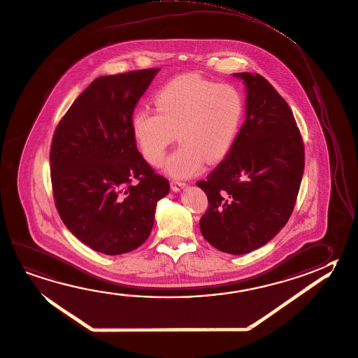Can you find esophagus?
Wrapping results in <instances>:
<instances>
[{
  "instance_id": "1",
  "label": "esophagus",
  "mask_w": 358,
  "mask_h": 358,
  "mask_svg": "<svg viewBox=\"0 0 358 358\" xmlns=\"http://www.w3.org/2000/svg\"><path fill=\"white\" fill-rule=\"evenodd\" d=\"M186 187V183L185 182L180 181H172L171 182V188H172V191H175V192H180L182 188Z\"/></svg>"
}]
</instances>
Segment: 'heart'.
I'll return each instance as SVG.
<instances>
[{
    "label": "heart",
    "mask_w": 358,
    "mask_h": 358,
    "mask_svg": "<svg viewBox=\"0 0 358 358\" xmlns=\"http://www.w3.org/2000/svg\"><path fill=\"white\" fill-rule=\"evenodd\" d=\"M155 106L157 112L133 114V137L145 161L159 166L177 133L181 145L164 164V171L176 178L197 175L205 161H224L236 142L245 110L236 87L196 74L167 83L155 96Z\"/></svg>",
    "instance_id": "obj_1"
}]
</instances>
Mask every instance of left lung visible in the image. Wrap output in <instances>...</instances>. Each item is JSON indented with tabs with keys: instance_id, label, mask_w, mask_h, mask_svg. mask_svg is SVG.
<instances>
[{
	"instance_id": "obj_1",
	"label": "left lung",
	"mask_w": 358,
	"mask_h": 358,
	"mask_svg": "<svg viewBox=\"0 0 358 358\" xmlns=\"http://www.w3.org/2000/svg\"><path fill=\"white\" fill-rule=\"evenodd\" d=\"M246 87V120L227 157L196 185L208 208L206 241L232 255L269 243L288 222L304 172V145L294 115L265 78L236 73Z\"/></svg>"
}]
</instances>
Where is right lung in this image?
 <instances>
[{
  "mask_svg": "<svg viewBox=\"0 0 358 358\" xmlns=\"http://www.w3.org/2000/svg\"><path fill=\"white\" fill-rule=\"evenodd\" d=\"M159 69L99 76L57 124L50 150L57 213L90 249L120 255L151 234L170 183L137 150L133 110Z\"/></svg>",
  "mask_w": 358,
  "mask_h": 358,
  "instance_id": "obj_1",
  "label": "right lung"
}]
</instances>
